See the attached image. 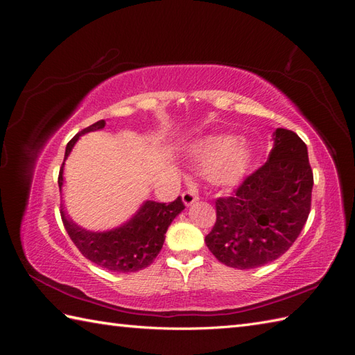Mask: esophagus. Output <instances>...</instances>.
<instances>
[{"instance_id":"esophagus-1","label":"esophagus","mask_w":355,"mask_h":355,"mask_svg":"<svg viewBox=\"0 0 355 355\" xmlns=\"http://www.w3.org/2000/svg\"><path fill=\"white\" fill-rule=\"evenodd\" d=\"M182 201H184L187 207H189L196 201H198V196L196 194V191H185L184 194H182Z\"/></svg>"}]
</instances>
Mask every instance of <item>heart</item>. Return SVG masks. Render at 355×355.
<instances>
[{"instance_id":"b5f03b06","label":"heart","mask_w":355,"mask_h":355,"mask_svg":"<svg viewBox=\"0 0 355 355\" xmlns=\"http://www.w3.org/2000/svg\"><path fill=\"white\" fill-rule=\"evenodd\" d=\"M187 154L197 173L209 178L214 187H239L253 163V148L244 137L234 135H207L192 142Z\"/></svg>"}]
</instances>
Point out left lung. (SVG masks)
<instances>
[{
  "label": "left lung",
  "mask_w": 355,
  "mask_h": 355,
  "mask_svg": "<svg viewBox=\"0 0 355 355\" xmlns=\"http://www.w3.org/2000/svg\"><path fill=\"white\" fill-rule=\"evenodd\" d=\"M266 163L230 197L216 200L206 244L223 265L252 270L275 261L299 237L311 210L314 178L296 133L277 128Z\"/></svg>",
  "instance_id": "8db88e82"
}]
</instances>
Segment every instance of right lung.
Listing matches in <instances>:
<instances>
[{"label": "right lung", "mask_w": 355, "mask_h": 355, "mask_svg": "<svg viewBox=\"0 0 355 355\" xmlns=\"http://www.w3.org/2000/svg\"><path fill=\"white\" fill-rule=\"evenodd\" d=\"M106 121L99 120L75 135L67 145L65 159L59 171V188L63 187V167L73 145L78 139L89 133L102 130ZM185 209L182 198L178 197L168 204L148 200L121 227L110 231L96 232L81 228L62 209V220L65 230L77 249L89 261L112 272H136L151 265L164 244L170 223Z\"/></svg>", "instance_id": "add662e5"}]
</instances>
